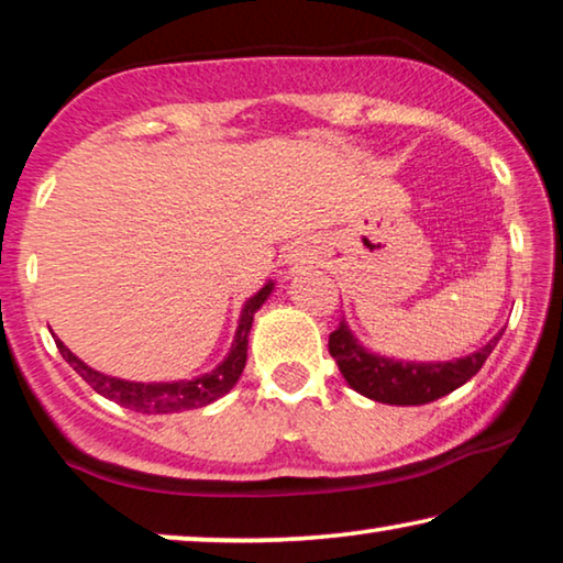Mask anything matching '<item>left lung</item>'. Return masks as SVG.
<instances>
[{
    "mask_svg": "<svg viewBox=\"0 0 563 563\" xmlns=\"http://www.w3.org/2000/svg\"><path fill=\"white\" fill-rule=\"evenodd\" d=\"M503 335V332H500ZM500 335H495L485 347L460 361L450 363H401L386 361V357L371 355L357 345V340L350 335L345 322L338 324V330L330 332V355L335 357L338 368L350 386L357 394L373 398L380 404L396 406H421L437 401L462 383H467L475 373L483 368L487 355L498 345Z\"/></svg>",
    "mask_w": 563,
    "mask_h": 563,
    "instance_id": "obj_1",
    "label": "left lung"
}]
</instances>
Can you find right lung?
<instances>
[{
	"mask_svg": "<svg viewBox=\"0 0 563 563\" xmlns=\"http://www.w3.org/2000/svg\"><path fill=\"white\" fill-rule=\"evenodd\" d=\"M272 291V284L258 291L256 297H251L243 307L239 330H235V340L231 353H228L225 361L218 365L213 373H206V376L195 380H177V383H132L103 376V373L88 368L84 361H78L76 355L70 353L63 342L55 338V345H58L60 355L70 363V368L84 378L88 386H91L96 394H101L109 401L124 406V409L140 411V413H175V411H187V409H200V406L213 404L216 398L228 394L235 383H239L243 365H246V347H249V332L251 322H254L256 309L264 305V299Z\"/></svg>",
	"mask_w": 563,
	"mask_h": 563,
	"instance_id": "1",
	"label": "right lung"
}]
</instances>
